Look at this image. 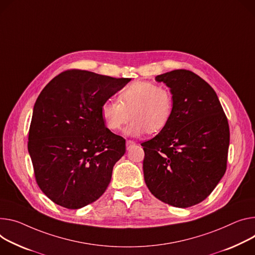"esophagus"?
<instances>
[{
	"instance_id": "1",
	"label": "esophagus",
	"mask_w": 255,
	"mask_h": 255,
	"mask_svg": "<svg viewBox=\"0 0 255 255\" xmlns=\"http://www.w3.org/2000/svg\"><path fill=\"white\" fill-rule=\"evenodd\" d=\"M135 145H136V142L133 141V140H127V141H126V147H127V149H130V148H132V147L135 146Z\"/></svg>"
}]
</instances>
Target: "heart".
Returning <instances> with one entry per match:
<instances>
[{
  "instance_id": "obj_1",
  "label": "heart",
  "mask_w": 255,
  "mask_h": 255,
  "mask_svg": "<svg viewBox=\"0 0 255 255\" xmlns=\"http://www.w3.org/2000/svg\"><path fill=\"white\" fill-rule=\"evenodd\" d=\"M174 109L172 91L150 81H135L124 87L118 101L108 100L101 107V116L111 131L125 129L128 136H140L146 132L157 133L170 121Z\"/></svg>"
}]
</instances>
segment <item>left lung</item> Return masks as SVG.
I'll return each mask as SVG.
<instances>
[{
  "instance_id": "8db88e82",
  "label": "left lung",
  "mask_w": 255,
  "mask_h": 255,
  "mask_svg": "<svg viewBox=\"0 0 255 255\" xmlns=\"http://www.w3.org/2000/svg\"><path fill=\"white\" fill-rule=\"evenodd\" d=\"M170 87V121L144 150L143 174L149 191L176 207L204 200L227 169L229 124L213 87L195 73L179 69L155 77Z\"/></svg>"
}]
</instances>
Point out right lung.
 <instances>
[{"label": "right lung", "instance_id": "right-lung-1", "mask_svg": "<svg viewBox=\"0 0 255 255\" xmlns=\"http://www.w3.org/2000/svg\"><path fill=\"white\" fill-rule=\"evenodd\" d=\"M130 80L72 69L41 90L33 107L28 152L38 187L53 202L77 210L106 191L126 145L105 126L101 107Z\"/></svg>", "mask_w": 255, "mask_h": 255}]
</instances>
